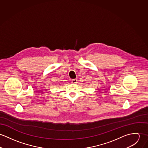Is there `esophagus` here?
Segmentation results:
<instances>
[{"mask_svg":"<svg viewBox=\"0 0 148 148\" xmlns=\"http://www.w3.org/2000/svg\"><path fill=\"white\" fill-rule=\"evenodd\" d=\"M77 81H78L77 79H74L71 80V83H73V84H75V83H77Z\"/></svg>","mask_w":148,"mask_h":148,"instance_id":"1","label":"esophagus"}]
</instances>
